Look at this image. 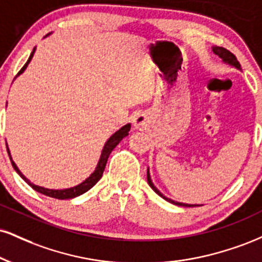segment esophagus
Wrapping results in <instances>:
<instances>
[{
  "instance_id": "1",
  "label": "esophagus",
  "mask_w": 262,
  "mask_h": 262,
  "mask_svg": "<svg viewBox=\"0 0 262 262\" xmlns=\"http://www.w3.org/2000/svg\"><path fill=\"white\" fill-rule=\"evenodd\" d=\"M133 124L137 129H141V128L146 127V124H147L146 115H144V113H138V115L135 116L133 119Z\"/></svg>"
}]
</instances>
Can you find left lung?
<instances>
[{"instance_id": "8db88e82", "label": "left lung", "mask_w": 262, "mask_h": 262, "mask_svg": "<svg viewBox=\"0 0 262 262\" xmlns=\"http://www.w3.org/2000/svg\"><path fill=\"white\" fill-rule=\"evenodd\" d=\"M212 51H213V53H215V55L219 56L220 58H222V61L225 62V63H228V64L233 66V67H235V68L241 69V63L238 62L237 57H235V56L233 55V53H232L231 51H228V50H226L225 47L213 46V47H212ZM147 183H149V185L151 187V189H152V190L155 191V193H156L157 195H160V196L163 198V199L168 201V203L174 204V205H178V206H185V207H194V206H199V205H191V204L177 203V201H173V200H171V199H168V198H166L165 195H163V194L161 193V191H160L159 189H157V188L155 187V185H154V183H152V181H151V177H150L149 168H147Z\"/></svg>"}]
</instances>
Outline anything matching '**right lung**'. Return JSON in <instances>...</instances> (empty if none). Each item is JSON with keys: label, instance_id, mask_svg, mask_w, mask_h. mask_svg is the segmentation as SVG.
I'll return each mask as SVG.
<instances>
[{"label": "right lung", "instance_id": "right-lung-1", "mask_svg": "<svg viewBox=\"0 0 262 262\" xmlns=\"http://www.w3.org/2000/svg\"><path fill=\"white\" fill-rule=\"evenodd\" d=\"M34 52H35V47H34L33 52L30 53V57L29 59H28L27 63L23 66V68L20 69L19 72H18L17 77L19 74L23 73V72L25 71V68L28 67V64H29V62L31 61V58H33L34 56ZM130 130V124H125L123 125V127L119 129V130L116 132L115 134H112L111 137H110V139L106 141L105 146H103L102 149V152H101V156H100V160L99 162H97V166L95 168V171H94L93 173L90 174V177H88L86 179L83 183H80V184L75 185V187L73 188H68V189H61V190H55V189H47V188H43V187H39V185H35L33 184L29 179H27L24 177V174L19 171V168H18L17 165H15L13 160H12L11 157V154H9L8 151V155H9V159H11V162H12V166H13V168L17 171L18 174L20 176L21 178L24 179L25 182L28 183V184L30 185L31 188L34 189V190L39 191V193L46 195V196H50V198H55V199H58V200H66V199H73V198L75 196H79V195L84 194L85 191H88L89 189H91L94 187V185L96 184L97 182L100 181V178L102 177V173L103 171H105V167H106V163H107V160H108V156L112 152V150L115 149L116 146L119 144V141H121L123 138H125L128 135V132ZM8 150V147H7Z\"/></svg>", "mask_w": 262, "mask_h": 262}]
</instances>
